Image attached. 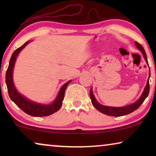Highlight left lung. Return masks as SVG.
Returning a JSON list of instances; mask_svg holds the SVG:
<instances>
[{
  "instance_id": "obj_1",
  "label": "left lung",
  "mask_w": 156,
  "mask_h": 156,
  "mask_svg": "<svg viewBox=\"0 0 156 156\" xmlns=\"http://www.w3.org/2000/svg\"><path fill=\"white\" fill-rule=\"evenodd\" d=\"M135 44L136 48H137L138 50L142 52L143 56H144L147 65H148V59H147L146 54L144 48H143L139 43H138L137 42H135ZM150 76H151V72H150V69H149V76H148V80H147L146 85L144 89V91H143L142 94L140 95L139 99L133 104H129V105H127L125 106H121V107H114V106L102 105V104H100L99 102L97 101V99H96L94 95L93 94L92 88H91L90 98L91 100V103H92L94 106V107L97 108L99 112H100L101 113H103V114L106 115H108V116H124V115L131 114V113L137 109V108L141 105L143 102L144 101V100L146 99V97H148L149 94V90H150V86H149V79H150Z\"/></svg>"
}]
</instances>
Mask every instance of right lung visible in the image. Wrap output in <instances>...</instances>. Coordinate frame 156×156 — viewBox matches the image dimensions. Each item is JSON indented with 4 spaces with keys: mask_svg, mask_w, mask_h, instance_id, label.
Wrapping results in <instances>:
<instances>
[{
    "mask_svg": "<svg viewBox=\"0 0 156 156\" xmlns=\"http://www.w3.org/2000/svg\"><path fill=\"white\" fill-rule=\"evenodd\" d=\"M31 41H27L25 43L17 49L15 52L12 53L11 58L10 59L9 65H8L7 72L5 74V83L7 85L8 94L10 99L20 108L23 112L26 113L28 115H30L32 116L36 117H41V116H47L54 114L57 112L59 108H61L62 105V101L65 97V92L66 88L68 86V84L71 82L72 80L68 81L65 84H63L59 89L57 96L55 98V99L52 103L49 104H44L37 103V102L33 101L30 100L18 92L13 82V79H12V73H13V69L15 66L17 57L19 55L23 48L29 44Z\"/></svg>",
    "mask_w": 156,
    "mask_h": 156,
    "instance_id": "right-lung-1",
    "label": "right lung"
}]
</instances>
